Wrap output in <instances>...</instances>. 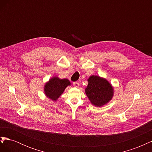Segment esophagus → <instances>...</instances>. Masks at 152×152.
Here are the masks:
<instances>
[{"label": "esophagus", "mask_w": 152, "mask_h": 152, "mask_svg": "<svg viewBox=\"0 0 152 152\" xmlns=\"http://www.w3.org/2000/svg\"><path fill=\"white\" fill-rule=\"evenodd\" d=\"M73 86H74V87H79V83L78 82H74L73 83Z\"/></svg>", "instance_id": "obj_1"}]
</instances>
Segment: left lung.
<instances>
[{
	"mask_svg": "<svg viewBox=\"0 0 152 152\" xmlns=\"http://www.w3.org/2000/svg\"><path fill=\"white\" fill-rule=\"evenodd\" d=\"M86 93L91 103L96 107H102L112 99L113 89L108 81L97 75L91 76Z\"/></svg>",
	"mask_w": 152,
	"mask_h": 152,
	"instance_id": "1",
	"label": "left lung"
}]
</instances>
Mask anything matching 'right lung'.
<instances>
[{
	"label": "right lung",
	"mask_w": 152,
	"mask_h": 152,
	"mask_svg": "<svg viewBox=\"0 0 152 152\" xmlns=\"http://www.w3.org/2000/svg\"><path fill=\"white\" fill-rule=\"evenodd\" d=\"M70 84V82L68 79H60L57 77H54L45 84L44 86L45 94L53 101H56L66 87Z\"/></svg>",
	"instance_id": "obj_1"
}]
</instances>
